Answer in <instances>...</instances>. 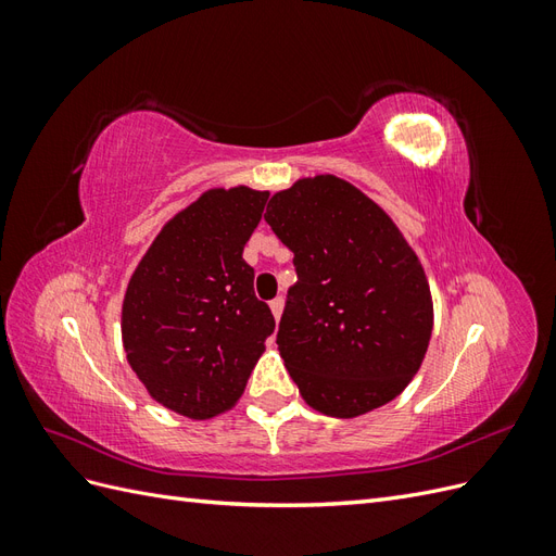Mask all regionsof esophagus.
Masks as SVG:
<instances>
[{"label":"esophagus","instance_id":"obj_1","mask_svg":"<svg viewBox=\"0 0 556 556\" xmlns=\"http://www.w3.org/2000/svg\"><path fill=\"white\" fill-rule=\"evenodd\" d=\"M268 306H271V313L276 317V323L280 319V313H282V296H276L274 301H268Z\"/></svg>","mask_w":556,"mask_h":556}]
</instances>
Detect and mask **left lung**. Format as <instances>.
Returning <instances> with one entry per match:
<instances>
[{
    "mask_svg": "<svg viewBox=\"0 0 556 556\" xmlns=\"http://www.w3.org/2000/svg\"><path fill=\"white\" fill-rule=\"evenodd\" d=\"M264 220L294 252L276 343L308 406L357 417L392 401L431 339L427 276L378 204L336 176L271 197Z\"/></svg>",
    "mask_w": 556,
    "mask_h": 556,
    "instance_id": "1",
    "label": "left lung"
}]
</instances>
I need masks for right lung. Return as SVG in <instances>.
<instances>
[{
	"label": "right lung",
	"instance_id": "obj_1",
	"mask_svg": "<svg viewBox=\"0 0 556 556\" xmlns=\"http://www.w3.org/2000/svg\"><path fill=\"white\" fill-rule=\"evenodd\" d=\"M268 192L211 190L160 231L134 271L123 304L129 366L155 401L185 417L225 413L276 319L255 296L243 248Z\"/></svg>",
	"mask_w": 556,
	"mask_h": 556
}]
</instances>
